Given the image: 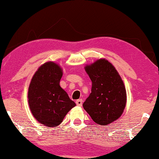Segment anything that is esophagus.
I'll list each match as a JSON object with an SVG mask.
<instances>
[{"label": "esophagus", "mask_w": 159, "mask_h": 159, "mask_svg": "<svg viewBox=\"0 0 159 159\" xmlns=\"http://www.w3.org/2000/svg\"><path fill=\"white\" fill-rule=\"evenodd\" d=\"M76 104L78 106H82V99H79L76 101Z\"/></svg>", "instance_id": "esophagus-1"}]
</instances>
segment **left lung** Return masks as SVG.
Returning a JSON list of instances; mask_svg holds the SVG:
<instances>
[{
  "label": "left lung",
  "instance_id": "8db88e82",
  "mask_svg": "<svg viewBox=\"0 0 159 159\" xmlns=\"http://www.w3.org/2000/svg\"><path fill=\"white\" fill-rule=\"evenodd\" d=\"M92 81V90L83 103L95 123L108 125L123 114L127 103L125 84L116 68L106 58L84 66Z\"/></svg>",
  "mask_w": 159,
  "mask_h": 159
}]
</instances>
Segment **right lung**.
<instances>
[{
  "label": "right lung",
  "instance_id": "1",
  "mask_svg": "<svg viewBox=\"0 0 159 159\" xmlns=\"http://www.w3.org/2000/svg\"><path fill=\"white\" fill-rule=\"evenodd\" d=\"M63 69L53 61L41 65L28 89V103L39 123L48 127L58 126L76 103L60 86Z\"/></svg>",
  "mask_w": 159,
  "mask_h": 159
}]
</instances>
